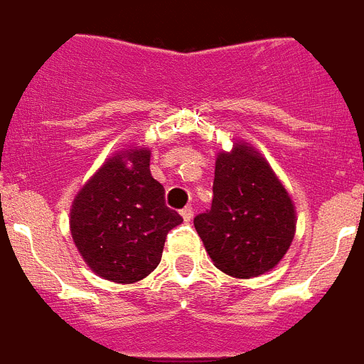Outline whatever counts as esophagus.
<instances>
[{
	"label": "esophagus",
	"instance_id": "obj_1",
	"mask_svg": "<svg viewBox=\"0 0 364 364\" xmlns=\"http://www.w3.org/2000/svg\"><path fill=\"white\" fill-rule=\"evenodd\" d=\"M180 214L184 218V222H190L191 218H193V208H191V206H184V208L180 210Z\"/></svg>",
	"mask_w": 364,
	"mask_h": 364
}]
</instances>
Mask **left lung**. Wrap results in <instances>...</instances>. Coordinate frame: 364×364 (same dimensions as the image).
Returning <instances> with one entry per match:
<instances>
[{"label": "left lung", "instance_id": "1", "mask_svg": "<svg viewBox=\"0 0 364 364\" xmlns=\"http://www.w3.org/2000/svg\"><path fill=\"white\" fill-rule=\"evenodd\" d=\"M210 210L193 225L218 269L252 278L274 269L295 237V206L254 146L235 142L216 158Z\"/></svg>", "mask_w": 364, "mask_h": 364}]
</instances>
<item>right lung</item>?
Returning <instances> with one entry per match:
<instances>
[{"instance_id":"1","label":"right lung","mask_w":364,"mask_h":364,"mask_svg":"<svg viewBox=\"0 0 364 364\" xmlns=\"http://www.w3.org/2000/svg\"><path fill=\"white\" fill-rule=\"evenodd\" d=\"M180 223L150 174V150L136 146L101 165L73 200L69 220L86 264L116 284L146 278L161 261L167 232Z\"/></svg>"}]
</instances>
